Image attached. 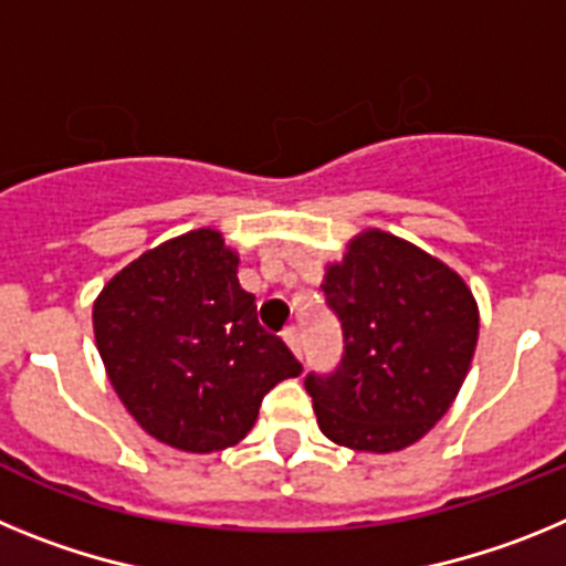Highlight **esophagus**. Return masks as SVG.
Here are the masks:
<instances>
[{
	"label": "esophagus",
	"instance_id": "34e87169",
	"mask_svg": "<svg viewBox=\"0 0 566 566\" xmlns=\"http://www.w3.org/2000/svg\"><path fill=\"white\" fill-rule=\"evenodd\" d=\"M283 339H286V345L297 354V357L303 354V334H300V328H286V332H283Z\"/></svg>",
	"mask_w": 566,
	"mask_h": 566
}]
</instances>
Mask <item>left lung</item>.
Returning a JSON list of instances; mask_svg holds the SVG:
<instances>
[{
	"instance_id": "left-lung-1",
	"label": "left lung",
	"mask_w": 566,
	"mask_h": 566,
	"mask_svg": "<svg viewBox=\"0 0 566 566\" xmlns=\"http://www.w3.org/2000/svg\"><path fill=\"white\" fill-rule=\"evenodd\" d=\"M319 289L345 343L337 371L306 377L319 431L363 453L419 442L448 413L476 352L470 286L408 240L365 229Z\"/></svg>"
}]
</instances>
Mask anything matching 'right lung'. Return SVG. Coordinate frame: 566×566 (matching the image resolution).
Here are the masks:
<instances>
[{
    "label": "right lung",
    "mask_w": 566,
    "mask_h": 566,
    "mask_svg": "<svg viewBox=\"0 0 566 566\" xmlns=\"http://www.w3.org/2000/svg\"><path fill=\"white\" fill-rule=\"evenodd\" d=\"M238 263L218 229H192L127 263L93 303L115 394L149 437L178 451L238 444L263 397L303 371L286 343L260 328Z\"/></svg>",
    "instance_id": "right-lung-1"
}]
</instances>
